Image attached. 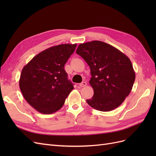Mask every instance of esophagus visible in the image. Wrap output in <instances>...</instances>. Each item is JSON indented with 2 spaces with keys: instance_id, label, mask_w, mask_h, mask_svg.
Instances as JSON below:
<instances>
[{
  "instance_id": "esophagus-1",
  "label": "esophagus",
  "mask_w": 156,
  "mask_h": 156,
  "mask_svg": "<svg viewBox=\"0 0 156 156\" xmlns=\"http://www.w3.org/2000/svg\"><path fill=\"white\" fill-rule=\"evenodd\" d=\"M86 85H87V83L86 82H82L81 83L79 84V86L81 87H85Z\"/></svg>"
}]
</instances>
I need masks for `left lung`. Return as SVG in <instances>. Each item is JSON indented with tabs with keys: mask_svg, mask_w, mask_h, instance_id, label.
<instances>
[{
	"mask_svg": "<svg viewBox=\"0 0 156 156\" xmlns=\"http://www.w3.org/2000/svg\"><path fill=\"white\" fill-rule=\"evenodd\" d=\"M76 53L90 68L89 83L94 95L88 104L100 111H111L119 107L131 91L135 73L130 59L109 44L94 40L81 44Z\"/></svg>",
	"mask_w": 156,
	"mask_h": 156,
	"instance_id": "1",
	"label": "left lung"
}]
</instances>
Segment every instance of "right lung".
Here are the masks:
<instances>
[{
    "mask_svg": "<svg viewBox=\"0 0 156 156\" xmlns=\"http://www.w3.org/2000/svg\"><path fill=\"white\" fill-rule=\"evenodd\" d=\"M77 44L51 47L36 55L23 67L20 88L26 101L36 111L51 114L59 110L73 84L64 69Z\"/></svg>",
    "mask_w": 156,
    "mask_h": 156,
    "instance_id": "obj_1",
    "label": "right lung"
}]
</instances>
